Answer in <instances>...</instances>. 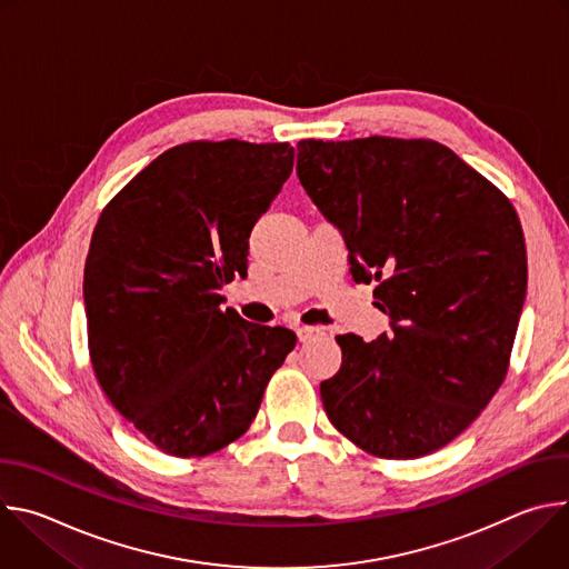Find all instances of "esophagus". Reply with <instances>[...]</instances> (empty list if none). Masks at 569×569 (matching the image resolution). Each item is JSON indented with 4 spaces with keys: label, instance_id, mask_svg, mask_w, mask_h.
<instances>
[{
    "label": "esophagus",
    "instance_id": "1",
    "mask_svg": "<svg viewBox=\"0 0 569 569\" xmlns=\"http://www.w3.org/2000/svg\"><path fill=\"white\" fill-rule=\"evenodd\" d=\"M321 333H323V329H319V327H299V329H297L299 342H310L312 338H317V336H321Z\"/></svg>",
    "mask_w": 569,
    "mask_h": 569
}]
</instances>
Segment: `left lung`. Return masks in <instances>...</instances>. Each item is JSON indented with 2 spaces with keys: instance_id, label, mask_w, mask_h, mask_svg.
Returning a JSON list of instances; mask_svg holds the SVG:
<instances>
[{
  "instance_id": "left-lung-1",
  "label": "left lung",
  "mask_w": 569,
  "mask_h": 569,
  "mask_svg": "<svg viewBox=\"0 0 569 569\" xmlns=\"http://www.w3.org/2000/svg\"><path fill=\"white\" fill-rule=\"evenodd\" d=\"M297 176L347 242L351 274L378 281L391 333H347L319 385L331 423L382 459L459 437L500 389L527 295L509 198L432 139H303Z\"/></svg>"
}]
</instances>
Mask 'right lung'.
<instances>
[{"label":"right lung","mask_w":569,"mask_h":569,"mask_svg":"<svg viewBox=\"0 0 569 569\" xmlns=\"http://www.w3.org/2000/svg\"><path fill=\"white\" fill-rule=\"evenodd\" d=\"M295 164L290 143L191 141L103 209L86 261L90 358L114 410L171 457L211 455L252 426L297 336L224 308L254 222Z\"/></svg>","instance_id":"1"}]
</instances>
